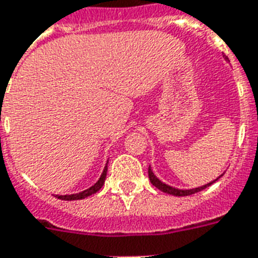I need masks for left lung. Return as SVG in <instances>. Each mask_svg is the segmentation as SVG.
Returning <instances> with one entry per match:
<instances>
[{"mask_svg":"<svg viewBox=\"0 0 258 258\" xmlns=\"http://www.w3.org/2000/svg\"><path fill=\"white\" fill-rule=\"evenodd\" d=\"M223 175H220L217 179H215V180H212V181H209V183L204 184V185H202V187L192 188V189H179V188L171 187V185H168V184L163 183L162 180H159L158 177H156V175H155L154 171H152V168H151V165L148 167V177H150V181L152 183V185L158 188V189L163 190L164 194L172 195V196H189V195H194V194H196V192H200V190L205 189V188L209 187V185H212V184L215 183V181H217V180L223 176Z\"/></svg>","mask_w":258,"mask_h":258,"instance_id":"8db88e82","label":"left lung"}]
</instances>
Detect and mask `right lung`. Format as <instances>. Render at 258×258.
Returning <instances> with one entry per match:
<instances>
[{
  "label": "right lung",
  "mask_w": 258,
  "mask_h": 258,
  "mask_svg": "<svg viewBox=\"0 0 258 258\" xmlns=\"http://www.w3.org/2000/svg\"><path fill=\"white\" fill-rule=\"evenodd\" d=\"M107 163H108V160H107ZM106 176H107V164L104 165L103 172H102L100 177H99V179H98V181H96V183L94 184V185H91V187L87 188V189L82 190V192H79V194L56 195V198L60 199V200H69V202H71V200H82V199L89 198V196L94 195V194H95V192H98V190H99L100 188L103 187L104 180H106Z\"/></svg>",
  "instance_id": "right-lung-1"
}]
</instances>
